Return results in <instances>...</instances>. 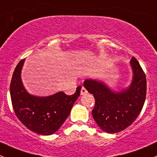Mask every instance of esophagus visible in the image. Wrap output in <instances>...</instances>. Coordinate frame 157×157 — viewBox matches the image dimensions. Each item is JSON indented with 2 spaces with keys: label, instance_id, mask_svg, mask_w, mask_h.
Wrapping results in <instances>:
<instances>
[{
  "label": "esophagus",
  "instance_id": "obj_1",
  "mask_svg": "<svg viewBox=\"0 0 157 157\" xmlns=\"http://www.w3.org/2000/svg\"><path fill=\"white\" fill-rule=\"evenodd\" d=\"M86 93H87V90H86V88H84V87L82 88V89H81V95H85V94H86Z\"/></svg>",
  "mask_w": 157,
  "mask_h": 157
}]
</instances>
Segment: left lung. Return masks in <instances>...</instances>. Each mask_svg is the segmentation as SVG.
Returning <instances> with one entry per match:
<instances>
[{"instance_id": "1", "label": "left lung", "mask_w": 157, "mask_h": 157, "mask_svg": "<svg viewBox=\"0 0 157 157\" xmlns=\"http://www.w3.org/2000/svg\"><path fill=\"white\" fill-rule=\"evenodd\" d=\"M132 71L129 86L114 90L102 80L86 79L84 87L95 97L92 117L100 129L116 133L129 127L138 117L147 95V78L138 61L129 62Z\"/></svg>"}]
</instances>
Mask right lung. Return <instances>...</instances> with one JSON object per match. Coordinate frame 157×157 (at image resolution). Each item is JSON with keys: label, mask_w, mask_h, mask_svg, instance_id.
<instances>
[{"label": "right lung", "mask_w": 157, "mask_h": 157, "mask_svg": "<svg viewBox=\"0 0 157 157\" xmlns=\"http://www.w3.org/2000/svg\"><path fill=\"white\" fill-rule=\"evenodd\" d=\"M25 61L23 59L17 64L10 82L13 109L19 120L28 129L40 135H52L60 129L69 116L80 95L82 86H78L72 95H67L63 92L48 96L31 95L25 88L21 79Z\"/></svg>", "instance_id": "1"}]
</instances>
